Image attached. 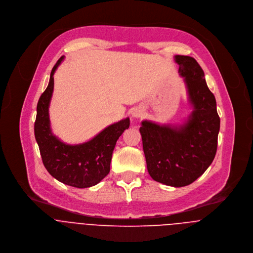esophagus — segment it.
<instances>
[{
	"label": "esophagus",
	"mask_w": 253,
	"mask_h": 253,
	"mask_svg": "<svg viewBox=\"0 0 253 253\" xmlns=\"http://www.w3.org/2000/svg\"><path fill=\"white\" fill-rule=\"evenodd\" d=\"M143 116V110L141 109H135L133 112H132V118L133 119H139Z\"/></svg>",
	"instance_id": "1"
}]
</instances>
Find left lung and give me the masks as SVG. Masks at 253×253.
<instances>
[{
	"label": "left lung",
	"instance_id": "1",
	"mask_svg": "<svg viewBox=\"0 0 253 253\" xmlns=\"http://www.w3.org/2000/svg\"><path fill=\"white\" fill-rule=\"evenodd\" d=\"M193 112L181 126L143 121L139 128L147 170L159 183L184 187L197 180L211 164L217 147L219 117L205 74L191 56L175 55Z\"/></svg>",
	"mask_w": 253,
	"mask_h": 253
}]
</instances>
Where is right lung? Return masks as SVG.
<instances>
[{"instance_id":"right-lung-1","label":"right lung","mask_w":253,"mask_h":253,"mask_svg":"<svg viewBox=\"0 0 253 253\" xmlns=\"http://www.w3.org/2000/svg\"><path fill=\"white\" fill-rule=\"evenodd\" d=\"M63 59L64 56L60 57L52 68L48 86L39 100L35 135L43 165L52 177L72 187L88 188L97 185L109 174L117 140L128 128L129 119L109 126L81 144L70 145L58 139L50 128L48 108L53 93V75Z\"/></svg>"}]
</instances>
